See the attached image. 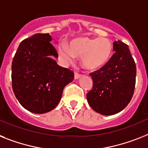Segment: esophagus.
<instances>
[{
    "label": "esophagus",
    "instance_id": "34e87169",
    "mask_svg": "<svg viewBox=\"0 0 148 148\" xmlns=\"http://www.w3.org/2000/svg\"><path fill=\"white\" fill-rule=\"evenodd\" d=\"M74 76H75V79H79V78H80V77L82 76V74H80V73H78V72H75V75H74Z\"/></svg>",
    "mask_w": 148,
    "mask_h": 148
}]
</instances>
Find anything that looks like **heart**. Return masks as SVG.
<instances>
[{"mask_svg": "<svg viewBox=\"0 0 148 148\" xmlns=\"http://www.w3.org/2000/svg\"><path fill=\"white\" fill-rule=\"evenodd\" d=\"M60 57L66 62H73L75 57H82L83 67L97 70L108 63L113 53V45L106 38H75L69 46L65 44L58 48Z\"/></svg>", "mask_w": 148, "mask_h": 148, "instance_id": "heart-1", "label": "heart"}]
</instances>
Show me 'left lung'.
I'll list each match as a JSON object with an SVG mask.
<instances>
[{
  "label": "left lung",
  "instance_id": "obj_1",
  "mask_svg": "<svg viewBox=\"0 0 148 148\" xmlns=\"http://www.w3.org/2000/svg\"><path fill=\"white\" fill-rule=\"evenodd\" d=\"M116 51L108 63L89 74L93 87L87 94L89 105L102 115H113L123 110L134 94L136 66L129 46L123 41L113 43Z\"/></svg>",
  "mask_w": 148,
  "mask_h": 148
}]
</instances>
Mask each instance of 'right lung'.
Returning a JSON list of instances; mask_svg holds the SVG:
<instances>
[{"mask_svg": "<svg viewBox=\"0 0 148 148\" xmlns=\"http://www.w3.org/2000/svg\"><path fill=\"white\" fill-rule=\"evenodd\" d=\"M48 34L37 33L23 40L12 62V88L25 109L34 113L52 110L60 101L63 88L74 79L72 70L53 60L58 53Z\"/></svg>", "mask_w": 148, "mask_h": 148, "instance_id": "obj_1", "label": "right lung"}]
</instances>
